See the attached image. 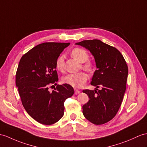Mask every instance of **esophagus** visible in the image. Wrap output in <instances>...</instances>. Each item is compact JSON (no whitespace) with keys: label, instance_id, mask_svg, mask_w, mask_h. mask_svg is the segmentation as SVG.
I'll use <instances>...</instances> for the list:
<instances>
[{"label":"esophagus","instance_id":"34e87169","mask_svg":"<svg viewBox=\"0 0 147 147\" xmlns=\"http://www.w3.org/2000/svg\"><path fill=\"white\" fill-rule=\"evenodd\" d=\"M74 90H75V94H76V95L80 94V90H79L78 89H77L76 88H74Z\"/></svg>","mask_w":147,"mask_h":147}]
</instances>
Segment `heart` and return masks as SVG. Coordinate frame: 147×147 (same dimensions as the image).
<instances>
[{
    "instance_id": "1",
    "label": "heart",
    "mask_w": 147,
    "mask_h": 147,
    "mask_svg": "<svg viewBox=\"0 0 147 147\" xmlns=\"http://www.w3.org/2000/svg\"><path fill=\"white\" fill-rule=\"evenodd\" d=\"M71 57L77 61L84 63L83 65L84 69L89 72L93 70V63L90 61H87L89 58L88 52L85 49L80 47L74 48L71 52ZM55 67L57 70L63 71L64 70V59L63 56H59L55 62ZM88 79V75L85 71L76 74H69L64 76L62 78V82L64 84H67L74 87H81L83 86Z\"/></svg>"
}]
</instances>
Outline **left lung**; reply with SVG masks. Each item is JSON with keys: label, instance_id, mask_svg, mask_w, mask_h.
Instances as JSON below:
<instances>
[{"label": "left lung", "instance_id": "1", "mask_svg": "<svg viewBox=\"0 0 147 147\" xmlns=\"http://www.w3.org/2000/svg\"><path fill=\"white\" fill-rule=\"evenodd\" d=\"M76 44L90 51L97 68L91 82L96 88L83 90L90 99L82 107V112L91 123L104 124L116 115L123 101L128 66L119 51L98 39L83 40ZM100 87L101 88L98 90Z\"/></svg>", "mask_w": 147, "mask_h": 147}]
</instances>
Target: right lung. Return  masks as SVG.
Listing matches in <instances>:
<instances>
[{
    "mask_svg": "<svg viewBox=\"0 0 147 147\" xmlns=\"http://www.w3.org/2000/svg\"><path fill=\"white\" fill-rule=\"evenodd\" d=\"M69 45L42 43L25 53L18 65L16 83L22 103L28 115L41 124L57 122L63 115L64 102L74 94L71 85H57L56 60ZM54 85L56 88L50 92L49 87Z\"/></svg>",
    "mask_w": 147,
    "mask_h": 147,
    "instance_id": "add662e5",
    "label": "right lung"
}]
</instances>
